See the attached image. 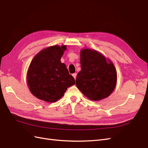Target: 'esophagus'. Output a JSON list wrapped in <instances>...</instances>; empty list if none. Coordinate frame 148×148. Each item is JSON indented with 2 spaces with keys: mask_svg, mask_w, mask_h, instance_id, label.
Instances as JSON below:
<instances>
[{
  "mask_svg": "<svg viewBox=\"0 0 148 148\" xmlns=\"http://www.w3.org/2000/svg\"><path fill=\"white\" fill-rule=\"evenodd\" d=\"M72 75H73V78H75V79H76V78H77V73H73Z\"/></svg>",
  "mask_w": 148,
  "mask_h": 148,
  "instance_id": "1",
  "label": "esophagus"
}]
</instances>
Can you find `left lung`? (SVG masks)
Wrapping results in <instances>:
<instances>
[{"mask_svg":"<svg viewBox=\"0 0 148 148\" xmlns=\"http://www.w3.org/2000/svg\"><path fill=\"white\" fill-rule=\"evenodd\" d=\"M81 71L76 85L91 101H99L109 96L117 80V71L109 59L96 50L82 49L80 52Z\"/></svg>","mask_w":148,"mask_h":148,"instance_id":"left-lung-1","label":"left lung"}]
</instances>
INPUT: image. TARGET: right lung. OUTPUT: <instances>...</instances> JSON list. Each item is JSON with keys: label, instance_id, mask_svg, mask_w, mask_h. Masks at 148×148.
Listing matches in <instances>:
<instances>
[{"label": "right lung", "instance_id": "obj_1", "mask_svg": "<svg viewBox=\"0 0 148 148\" xmlns=\"http://www.w3.org/2000/svg\"><path fill=\"white\" fill-rule=\"evenodd\" d=\"M65 45L44 49L31 60L27 71L29 91L38 99L49 102L57 101L67 88L75 84L65 64L60 59Z\"/></svg>", "mask_w": 148, "mask_h": 148}]
</instances>
